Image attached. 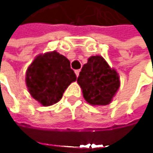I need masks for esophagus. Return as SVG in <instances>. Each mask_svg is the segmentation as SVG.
Masks as SVG:
<instances>
[{"instance_id":"34e87169","label":"esophagus","mask_w":153,"mask_h":153,"mask_svg":"<svg viewBox=\"0 0 153 153\" xmlns=\"http://www.w3.org/2000/svg\"><path fill=\"white\" fill-rule=\"evenodd\" d=\"M79 72H80V70H75V74H76V76H79Z\"/></svg>"}]
</instances>
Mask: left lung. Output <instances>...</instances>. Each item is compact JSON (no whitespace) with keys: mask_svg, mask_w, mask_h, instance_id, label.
Masks as SVG:
<instances>
[{"mask_svg":"<svg viewBox=\"0 0 153 153\" xmlns=\"http://www.w3.org/2000/svg\"><path fill=\"white\" fill-rule=\"evenodd\" d=\"M85 100L93 105H106L120 88L117 72L100 56L88 58L77 79Z\"/></svg>","mask_w":153,"mask_h":153,"instance_id":"8db88e82","label":"left lung"}]
</instances>
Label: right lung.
<instances>
[{"label":"right lung","instance_id":"obj_1","mask_svg":"<svg viewBox=\"0 0 153 153\" xmlns=\"http://www.w3.org/2000/svg\"><path fill=\"white\" fill-rule=\"evenodd\" d=\"M76 78L70 61L53 51L33 60L26 72V86L34 99L48 106L62 98L65 90Z\"/></svg>","mask_w":153,"mask_h":153}]
</instances>
